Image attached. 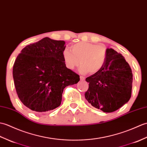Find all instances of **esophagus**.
Here are the masks:
<instances>
[{"mask_svg":"<svg viewBox=\"0 0 147 147\" xmlns=\"http://www.w3.org/2000/svg\"><path fill=\"white\" fill-rule=\"evenodd\" d=\"M80 80H85V79H86V78H85L84 77H83V76H80Z\"/></svg>","mask_w":147,"mask_h":147,"instance_id":"obj_1","label":"esophagus"}]
</instances>
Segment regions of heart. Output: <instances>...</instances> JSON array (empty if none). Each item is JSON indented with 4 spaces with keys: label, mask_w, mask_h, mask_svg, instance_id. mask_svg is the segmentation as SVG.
<instances>
[{
    "label": "heart",
    "mask_w": 147,
    "mask_h": 147,
    "mask_svg": "<svg viewBox=\"0 0 147 147\" xmlns=\"http://www.w3.org/2000/svg\"><path fill=\"white\" fill-rule=\"evenodd\" d=\"M69 49L65 48L63 59L65 66L68 69L73 70L80 65V71L84 74L89 71L90 74L97 72L105 63L106 60V49L101 45L80 42L71 46Z\"/></svg>",
    "instance_id": "1"
}]
</instances>
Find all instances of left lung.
I'll return each mask as SVG.
<instances>
[{"instance_id": "1", "label": "left lung", "mask_w": 147, "mask_h": 147, "mask_svg": "<svg viewBox=\"0 0 147 147\" xmlns=\"http://www.w3.org/2000/svg\"><path fill=\"white\" fill-rule=\"evenodd\" d=\"M89 89L85 97L93 107L105 113L118 110L131 96V68L121 54L112 48L106 50L103 67L87 77Z\"/></svg>"}]
</instances>
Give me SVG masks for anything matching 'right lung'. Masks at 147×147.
Listing matches in <instances>:
<instances>
[{
	"instance_id": "obj_1",
	"label": "right lung",
	"mask_w": 147,
	"mask_h": 147,
	"mask_svg": "<svg viewBox=\"0 0 147 147\" xmlns=\"http://www.w3.org/2000/svg\"><path fill=\"white\" fill-rule=\"evenodd\" d=\"M64 41L45 38L22 49L13 67L19 99L36 112L53 110L61 104L65 87L77 84L80 77L65 66Z\"/></svg>"
}]
</instances>
